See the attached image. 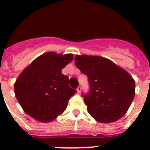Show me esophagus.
Masks as SVG:
<instances>
[{
  "label": "esophagus",
  "instance_id": "obj_1",
  "mask_svg": "<svg viewBox=\"0 0 150 150\" xmlns=\"http://www.w3.org/2000/svg\"><path fill=\"white\" fill-rule=\"evenodd\" d=\"M81 90H82V87L80 86H79L77 87V92L79 93H81Z\"/></svg>",
  "mask_w": 150,
  "mask_h": 150
}]
</instances>
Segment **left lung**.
<instances>
[{
    "label": "left lung",
    "mask_w": 150,
    "mask_h": 150,
    "mask_svg": "<svg viewBox=\"0 0 150 150\" xmlns=\"http://www.w3.org/2000/svg\"><path fill=\"white\" fill-rule=\"evenodd\" d=\"M75 63L88 77L89 91L82 96L89 114L100 123H111L122 117L135 96L132 77L103 57L76 55Z\"/></svg>",
    "instance_id": "8db88e82"
}]
</instances>
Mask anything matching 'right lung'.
<instances>
[{
  "mask_svg": "<svg viewBox=\"0 0 150 150\" xmlns=\"http://www.w3.org/2000/svg\"><path fill=\"white\" fill-rule=\"evenodd\" d=\"M73 54L48 52L35 59L15 83L16 99L28 115L43 123L63 113L68 100L77 93L69 86L61 70L73 60Z\"/></svg>",
  "mask_w": 150,
  "mask_h": 150,
  "instance_id": "add662e5",
  "label": "right lung"
}]
</instances>
